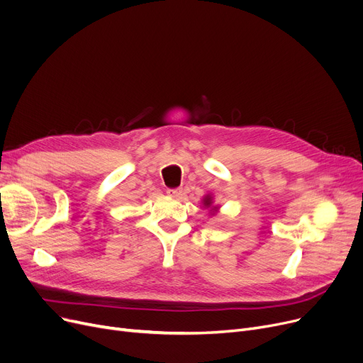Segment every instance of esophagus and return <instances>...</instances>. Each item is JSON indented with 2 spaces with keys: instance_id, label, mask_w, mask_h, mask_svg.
I'll use <instances>...</instances> for the list:
<instances>
[{
  "instance_id": "esophagus-1",
  "label": "esophagus",
  "mask_w": 363,
  "mask_h": 363,
  "mask_svg": "<svg viewBox=\"0 0 363 363\" xmlns=\"http://www.w3.org/2000/svg\"><path fill=\"white\" fill-rule=\"evenodd\" d=\"M166 193L170 197H179L181 196V189L179 188H167Z\"/></svg>"
}]
</instances>
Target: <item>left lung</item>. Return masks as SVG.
<instances>
[{
    "label": "left lung",
    "instance_id": "8db88e82",
    "mask_svg": "<svg viewBox=\"0 0 363 363\" xmlns=\"http://www.w3.org/2000/svg\"><path fill=\"white\" fill-rule=\"evenodd\" d=\"M204 206H207V207H208V206H212V199L208 197V196L204 199Z\"/></svg>",
    "mask_w": 363,
    "mask_h": 363
}]
</instances>
